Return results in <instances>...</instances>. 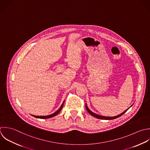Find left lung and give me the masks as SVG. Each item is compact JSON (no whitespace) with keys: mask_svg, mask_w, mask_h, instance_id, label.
<instances>
[{"mask_svg":"<svg viewBox=\"0 0 150 150\" xmlns=\"http://www.w3.org/2000/svg\"><path fill=\"white\" fill-rule=\"evenodd\" d=\"M85 105H86V109L87 111L89 112V113L91 115H92V116H93V117H96V118H98V119H103V120H113V119H116V118H117V117H120L121 116H122L123 114H125V113L133 106V105H132L130 108H129L127 110H126L125 112H123V113H122L120 115H117V116H113V117H106V116H101V115H98V114H96V113L92 112L88 108V107L86 103L85 104Z\"/></svg>","mask_w":150,"mask_h":150,"instance_id":"left-lung-1","label":"left lung"}]
</instances>
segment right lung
Instances as JSON below:
<instances>
[{
  "label": "right lung",
  "mask_w": 150,
  "mask_h": 150,
  "mask_svg": "<svg viewBox=\"0 0 150 150\" xmlns=\"http://www.w3.org/2000/svg\"><path fill=\"white\" fill-rule=\"evenodd\" d=\"M64 102H65V100L63 102L62 105H61V107L59 108V109H58V110H57L55 112H54V113H52V114H51V115H48V116H34V115H31L33 116H34V117H36V118L42 119H49V118L54 117V116H55L56 115H57L60 112V111L61 110V109H62L63 106H64Z\"/></svg>",
  "instance_id": "right-lung-1"
}]
</instances>
